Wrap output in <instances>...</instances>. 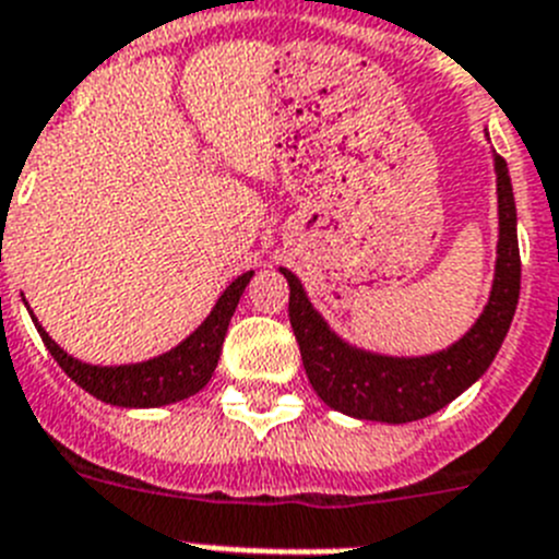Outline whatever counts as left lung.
Here are the masks:
<instances>
[{"label":"left lung","mask_w":559,"mask_h":559,"mask_svg":"<svg viewBox=\"0 0 559 559\" xmlns=\"http://www.w3.org/2000/svg\"><path fill=\"white\" fill-rule=\"evenodd\" d=\"M496 200H499V245L487 304L476 323L449 348L424 356H390L342 340L314 309L304 284L281 267L289 284V323L300 359L314 392L331 409L356 420L412 424L449 406L456 395L487 373L510 331L521 292V253L510 169L492 150Z\"/></svg>","instance_id":"8db88e82"}]
</instances>
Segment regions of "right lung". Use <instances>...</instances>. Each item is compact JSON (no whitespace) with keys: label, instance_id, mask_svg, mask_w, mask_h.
Returning a JSON list of instances; mask_svg holds the SVG:
<instances>
[{"label":"right lung","instance_id":"add662e5","mask_svg":"<svg viewBox=\"0 0 559 559\" xmlns=\"http://www.w3.org/2000/svg\"><path fill=\"white\" fill-rule=\"evenodd\" d=\"M253 278V270L239 278L230 281L214 309L209 311L203 323L178 342L167 354L153 356L147 361H135V365H88V361L74 359L72 354L60 348L58 342L47 334L38 317L27 306L33 317L35 329L41 334L44 345L60 370L69 376L78 386H83L88 395L97 401H105L110 406H124V409H155V406H167L175 401L192 399L194 392L203 390L211 381V373L217 370L219 354H223V342L228 334L230 317H234L239 298H242L245 286Z\"/></svg>","mask_w":559,"mask_h":559}]
</instances>
